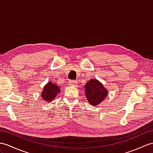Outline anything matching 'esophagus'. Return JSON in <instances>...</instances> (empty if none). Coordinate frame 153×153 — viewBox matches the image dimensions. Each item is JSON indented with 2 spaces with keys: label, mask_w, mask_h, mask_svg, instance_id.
Segmentation results:
<instances>
[{
  "label": "esophagus",
  "mask_w": 153,
  "mask_h": 153,
  "mask_svg": "<svg viewBox=\"0 0 153 153\" xmlns=\"http://www.w3.org/2000/svg\"><path fill=\"white\" fill-rule=\"evenodd\" d=\"M69 85H73V86H76V82L74 81V80L69 81Z\"/></svg>",
  "instance_id": "34e87169"
}]
</instances>
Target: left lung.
I'll list each match as a JSON object with an SVG mask.
<instances>
[{
    "label": "left lung",
    "mask_w": 153,
    "mask_h": 153,
    "mask_svg": "<svg viewBox=\"0 0 153 153\" xmlns=\"http://www.w3.org/2000/svg\"><path fill=\"white\" fill-rule=\"evenodd\" d=\"M85 96L89 104L96 106L107 96V89L97 80L91 79L85 84Z\"/></svg>",
    "instance_id": "1"
}]
</instances>
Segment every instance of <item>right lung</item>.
Listing matches in <instances>:
<instances>
[{
	"label": "right lung",
	"mask_w": 153,
	"mask_h": 153,
	"mask_svg": "<svg viewBox=\"0 0 153 153\" xmlns=\"http://www.w3.org/2000/svg\"><path fill=\"white\" fill-rule=\"evenodd\" d=\"M59 88L56 84L50 82L44 87L42 91V98L47 102L52 101L56 95L59 93Z\"/></svg>",
	"instance_id": "1"
}]
</instances>
